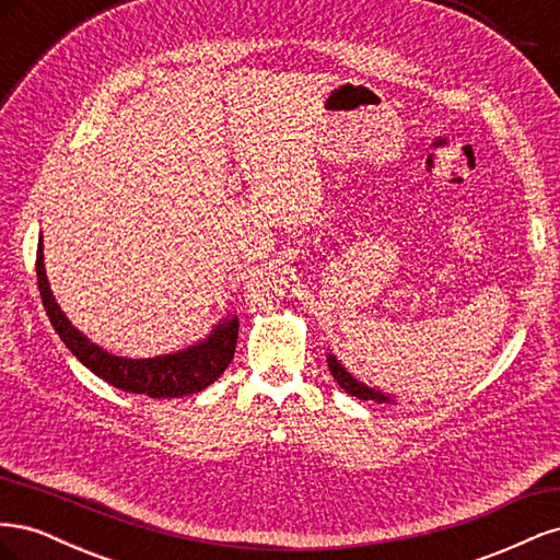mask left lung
<instances>
[{
    "mask_svg": "<svg viewBox=\"0 0 560 560\" xmlns=\"http://www.w3.org/2000/svg\"><path fill=\"white\" fill-rule=\"evenodd\" d=\"M327 364H329V371H331L334 381H336L338 385H341L348 395L358 397V399H374V401H378V404H393V401H395L389 395L381 393V389L369 387V385H364L362 381L354 378L352 374H348L346 366H343L341 362H338L331 352L327 354Z\"/></svg>",
    "mask_w": 560,
    "mask_h": 560,
    "instance_id": "8db88e82",
    "label": "left lung"
}]
</instances>
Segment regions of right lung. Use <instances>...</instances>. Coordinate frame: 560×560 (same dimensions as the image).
<instances>
[{"instance_id": "obj_1", "label": "right lung", "mask_w": 560, "mask_h": 560, "mask_svg": "<svg viewBox=\"0 0 560 560\" xmlns=\"http://www.w3.org/2000/svg\"><path fill=\"white\" fill-rule=\"evenodd\" d=\"M37 284L42 303L50 325L58 331L60 341L72 350L74 358L91 369L95 376L107 381L109 385L124 389L132 395L147 397H184L206 389L224 374L231 364L235 343H238V315H226L202 341L182 348L171 354H159V358L130 360L118 358L95 346L89 336H83L56 303L54 292L46 278L44 268V241L39 238L37 247Z\"/></svg>"}]
</instances>
